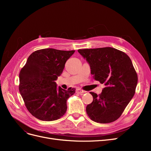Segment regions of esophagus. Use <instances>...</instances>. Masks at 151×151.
I'll list each match as a JSON object with an SVG mask.
<instances>
[{
	"mask_svg": "<svg viewBox=\"0 0 151 151\" xmlns=\"http://www.w3.org/2000/svg\"><path fill=\"white\" fill-rule=\"evenodd\" d=\"M76 93H78V94H83V93H86V91H83V89H80V88H77V89H76Z\"/></svg>",
	"mask_w": 151,
	"mask_h": 151,
	"instance_id": "esophagus-1",
	"label": "esophagus"
}]
</instances>
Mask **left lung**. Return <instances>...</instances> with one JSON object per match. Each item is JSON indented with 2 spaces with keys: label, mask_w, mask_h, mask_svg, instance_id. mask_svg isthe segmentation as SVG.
I'll list each match as a JSON object with an SVG mask.
<instances>
[{
  "label": "left lung",
  "mask_w": 151,
  "mask_h": 151,
  "mask_svg": "<svg viewBox=\"0 0 151 151\" xmlns=\"http://www.w3.org/2000/svg\"><path fill=\"white\" fill-rule=\"evenodd\" d=\"M78 52L88 62L94 79L105 86L99 95L90 93L93 101L86 106L88 116L100 123L116 120L134 97L137 84L130 57L111 47L80 49Z\"/></svg>",
  "instance_id": "8db88e82"
}]
</instances>
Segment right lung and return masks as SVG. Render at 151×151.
Instances as JSON below:
<instances>
[{
	"label": "right lung",
	"mask_w": 151,
	"mask_h": 151,
	"mask_svg": "<svg viewBox=\"0 0 151 151\" xmlns=\"http://www.w3.org/2000/svg\"><path fill=\"white\" fill-rule=\"evenodd\" d=\"M75 50L42 49L32 53L19 73V90L32 115L42 121L59 119L65 113L67 101L76 92L57 86L66 61Z\"/></svg>",
	"instance_id": "1"
}]
</instances>
